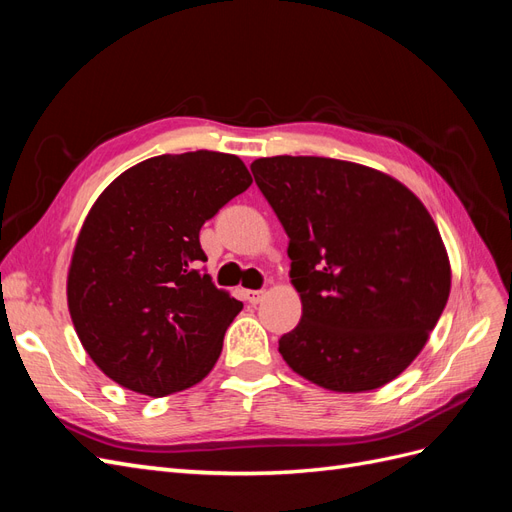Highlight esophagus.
Wrapping results in <instances>:
<instances>
[{
  "label": "esophagus",
  "instance_id": "obj_1",
  "mask_svg": "<svg viewBox=\"0 0 512 512\" xmlns=\"http://www.w3.org/2000/svg\"><path fill=\"white\" fill-rule=\"evenodd\" d=\"M262 297H265V290H245V301L247 303L256 305V303L262 301Z\"/></svg>",
  "mask_w": 512,
  "mask_h": 512
}]
</instances>
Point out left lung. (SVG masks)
<instances>
[{"label":"left lung","instance_id":"8db88e82","mask_svg":"<svg viewBox=\"0 0 512 512\" xmlns=\"http://www.w3.org/2000/svg\"><path fill=\"white\" fill-rule=\"evenodd\" d=\"M282 222L303 316L280 337L284 361L337 393L380 389L427 344L451 292L431 215L374 168L314 156L252 162Z\"/></svg>","mask_w":512,"mask_h":512}]
</instances>
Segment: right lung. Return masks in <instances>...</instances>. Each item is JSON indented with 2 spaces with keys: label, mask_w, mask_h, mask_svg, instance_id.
<instances>
[{
  "label": "right lung",
  "mask_w": 512,
  "mask_h": 512,
  "mask_svg": "<svg viewBox=\"0 0 512 512\" xmlns=\"http://www.w3.org/2000/svg\"><path fill=\"white\" fill-rule=\"evenodd\" d=\"M250 185L237 156L190 151L136 164L100 194L72 254L68 307L108 378L164 397L213 369L243 303L213 286L198 235Z\"/></svg>",
  "instance_id": "obj_1"
}]
</instances>
